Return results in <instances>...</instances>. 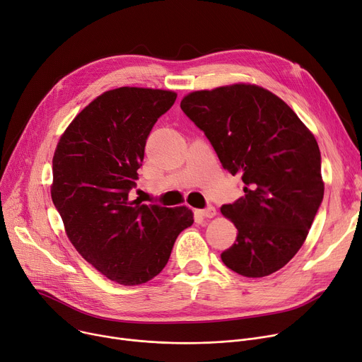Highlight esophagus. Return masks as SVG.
<instances>
[{"instance_id":"obj_1","label":"esophagus","mask_w":362,"mask_h":362,"mask_svg":"<svg viewBox=\"0 0 362 362\" xmlns=\"http://www.w3.org/2000/svg\"><path fill=\"white\" fill-rule=\"evenodd\" d=\"M199 213H201V216H204L205 218H213V217L217 216V211H216L214 206H206L205 210H201Z\"/></svg>"}]
</instances>
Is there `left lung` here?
<instances>
[{"mask_svg":"<svg viewBox=\"0 0 362 362\" xmlns=\"http://www.w3.org/2000/svg\"><path fill=\"white\" fill-rule=\"evenodd\" d=\"M180 108L221 165L245 183V197L221 206L238 229L223 262L245 277L273 274L300 250L325 195L314 135L286 103L258 85L195 90Z\"/></svg>","mask_w":362,"mask_h":362,"instance_id":"obj_1","label":"left lung"}]
</instances>
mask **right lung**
Here are the masks:
<instances>
[{"label": "right lung", "mask_w": 362, "mask_h": 362, "mask_svg": "<svg viewBox=\"0 0 362 362\" xmlns=\"http://www.w3.org/2000/svg\"><path fill=\"white\" fill-rule=\"evenodd\" d=\"M173 90H105L73 119L52 157L51 198L71 245L107 279L135 286L154 279L176 238L192 226L187 206L130 201L146 138L175 104Z\"/></svg>", "instance_id": "1"}]
</instances>
